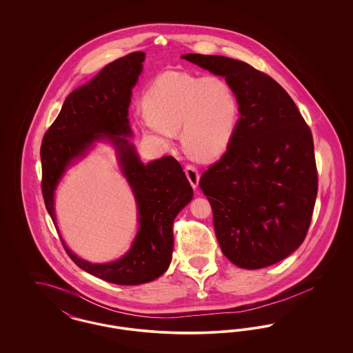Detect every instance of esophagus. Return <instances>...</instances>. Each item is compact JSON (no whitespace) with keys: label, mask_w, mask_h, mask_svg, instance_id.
<instances>
[{"label":"esophagus","mask_w":353,"mask_h":353,"mask_svg":"<svg viewBox=\"0 0 353 353\" xmlns=\"http://www.w3.org/2000/svg\"><path fill=\"white\" fill-rule=\"evenodd\" d=\"M184 170L185 174H186V177H188V180H189V183L196 189V188L199 186V181H200L199 170H197V168H196L194 165H192V164L185 165Z\"/></svg>","instance_id":"obj_1"}]
</instances>
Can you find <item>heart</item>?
<instances>
[{
    "label": "heart",
    "mask_w": 353,
    "mask_h": 353,
    "mask_svg": "<svg viewBox=\"0 0 353 353\" xmlns=\"http://www.w3.org/2000/svg\"><path fill=\"white\" fill-rule=\"evenodd\" d=\"M143 103L145 111L137 121L145 134L170 145L181 128L185 148L202 157L228 148L239 115L234 87L217 74L163 72L148 84Z\"/></svg>",
    "instance_id": "obj_1"
}]
</instances>
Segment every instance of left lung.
I'll return each instance as SVG.
<instances>
[{"label":"left lung","mask_w":353,"mask_h":353,"mask_svg":"<svg viewBox=\"0 0 353 353\" xmlns=\"http://www.w3.org/2000/svg\"><path fill=\"white\" fill-rule=\"evenodd\" d=\"M183 58L225 77L239 101L228 150L200 179L219 248L238 268H268L302 245L311 223L318 194L311 130L268 74L221 55Z\"/></svg>","instance_id":"8db88e82"}]
</instances>
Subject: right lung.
<instances>
[{
	"instance_id": "obj_1",
	"label": "right lung",
	"mask_w": 353,
	"mask_h": 353,
	"mask_svg": "<svg viewBox=\"0 0 353 353\" xmlns=\"http://www.w3.org/2000/svg\"><path fill=\"white\" fill-rule=\"evenodd\" d=\"M144 58L143 51L121 57L108 63L90 83L72 91L41 145L42 196L52 222L54 190L68 164L103 134H108L117 147L139 208L140 229L131 250L115 262L94 265L70 252L61 239L77 266L115 285L147 283L167 271L173 250V219L193 197V189L174 157L165 156L144 165L124 137L131 136L127 118L131 90Z\"/></svg>"
}]
</instances>
